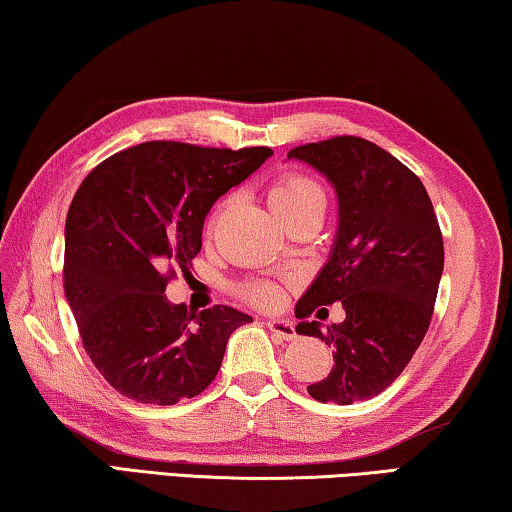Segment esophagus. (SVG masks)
Masks as SVG:
<instances>
[{
	"label": "esophagus",
	"instance_id": "obj_1",
	"mask_svg": "<svg viewBox=\"0 0 512 512\" xmlns=\"http://www.w3.org/2000/svg\"><path fill=\"white\" fill-rule=\"evenodd\" d=\"M266 326H269V331L276 333L280 340H294L296 338L294 324L287 322V319H269Z\"/></svg>",
	"mask_w": 512,
	"mask_h": 512
}]
</instances>
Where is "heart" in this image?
I'll return each mask as SVG.
<instances>
[{"label":"heart","mask_w":512,"mask_h":512,"mask_svg":"<svg viewBox=\"0 0 512 512\" xmlns=\"http://www.w3.org/2000/svg\"><path fill=\"white\" fill-rule=\"evenodd\" d=\"M269 200H271V207L276 209V213L282 220L305 207H312V204H322L324 207L322 188L299 172L280 174L269 190ZM227 204H230V200H223L218 202L216 209H213L209 218V232L216 227L218 218L223 216V211L227 209ZM239 296L250 305H257V308H276L282 299V289L278 282L273 280H255V282H246V285H241Z\"/></svg>","instance_id":"1"}]
</instances>
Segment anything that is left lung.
Segmentation results:
<instances>
[{"mask_svg": "<svg viewBox=\"0 0 512 512\" xmlns=\"http://www.w3.org/2000/svg\"><path fill=\"white\" fill-rule=\"evenodd\" d=\"M287 156L326 174L340 204L329 262L294 310L296 333L333 347L331 372L308 393L335 404L375 398L407 368L432 322L444 239L430 195L407 165L356 135L301 144ZM335 300L346 322L324 334L309 315Z\"/></svg>", "mask_w": 512, "mask_h": 512, "instance_id": "obj_1", "label": "left lung"}]
</instances>
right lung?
<instances>
[{
    "instance_id": "1",
    "label": "right lung",
    "mask_w": 512,
    "mask_h": 512,
    "mask_svg": "<svg viewBox=\"0 0 512 512\" xmlns=\"http://www.w3.org/2000/svg\"><path fill=\"white\" fill-rule=\"evenodd\" d=\"M273 151L142 142L105 158L66 216L64 292L91 363L126 398L170 407L216 379L230 335L253 317L188 312L165 287L188 273L220 195Z\"/></svg>"
}]
</instances>
